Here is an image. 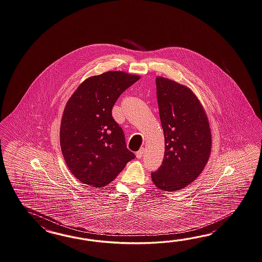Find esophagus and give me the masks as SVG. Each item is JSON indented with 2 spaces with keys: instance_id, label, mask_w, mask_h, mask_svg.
<instances>
[{
  "instance_id": "obj_1",
  "label": "esophagus",
  "mask_w": 262,
  "mask_h": 262,
  "mask_svg": "<svg viewBox=\"0 0 262 262\" xmlns=\"http://www.w3.org/2000/svg\"><path fill=\"white\" fill-rule=\"evenodd\" d=\"M144 151H145V148L144 147H141L140 149L136 152V157L138 158V159H141L142 157H143V155H144Z\"/></svg>"
}]
</instances>
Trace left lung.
Segmentation results:
<instances>
[{
    "instance_id": "left-lung-1",
    "label": "left lung",
    "mask_w": 262,
    "mask_h": 262,
    "mask_svg": "<svg viewBox=\"0 0 262 262\" xmlns=\"http://www.w3.org/2000/svg\"><path fill=\"white\" fill-rule=\"evenodd\" d=\"M160 120L165 135L162 166L151 172L154 185L177 191L191 184L210 156L211 129L202 104L191 90L165 77H156Z\"/></svg>"
}]
</instances>
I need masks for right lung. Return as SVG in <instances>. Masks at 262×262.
<instances>
[{
  "mask_svg": "<svg viewBox=\"0 0 262 262\" xmlns=\"http://www.w3.org/2000/svg\"><path fill=\"white\" fill-rule=\"evenodd\" d=\"M139 78L121 71L88 77L66 104L60 147L71 172L85 185H108L134 159L112 111L122 93Z\"/></svg>",
  "mask_w": 262,
  "mask_h": 262,
  "instance_id": "add662e5",
  "label": "right lung"
}]
</instances>
